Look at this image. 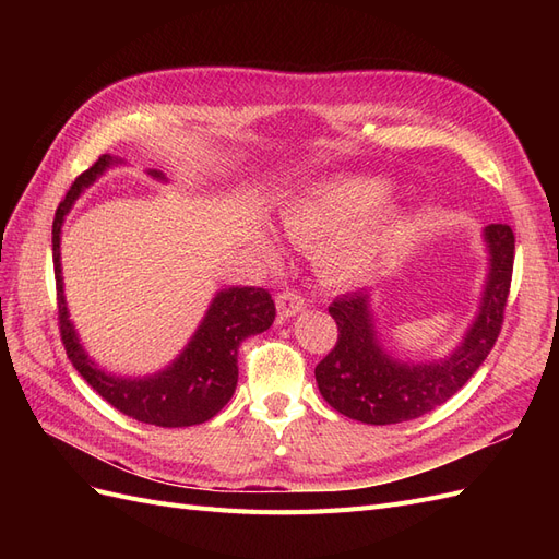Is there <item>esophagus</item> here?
I'll list each match as a JSON object with an SVG mask.
<instances>
[{
    "mask_svg": "<svg viewBox=\"0 0 559 559\" xmlns=\"http://www.w3.org/2000/svg\"><path fill=\"white\" fill-rule=\"evenodd\" d=\"M275 302H277V314H280L282 319L296 317L298 312H302V310H306V306H308L306 298L298 296L296 292H282Z\"/></svg>",
    "mask_w": 559,
    "mask_h": 559,
    "instance_id": "34e87169",
    "label": "esophagus"
}]
</instances>
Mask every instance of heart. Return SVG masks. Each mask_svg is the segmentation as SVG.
I'll return each instance as SVG.
<instances>
[{"mask_svg": "<svg viewBox=\"0 0 559 559\" xmlns=\"http://www.w3.org/2000/svg\"><path fill=\"white\" fill-rule=\"evenodd\" d=\"M389 183L373 177H335L308 186L280 210L284 238L314 249L321 275L337 284H359L376 273L386 249L405 226L399 200L384 198ZM267 257H277V242L257 235Z\"/></svg>", "mask_w": 559, "mask_h": 559, "instance_id": "heart-1", "label": "heart"}]
</instances>
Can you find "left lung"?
<instances>
[{"label": "left lung", "instance_id": "obj_1", "mask_svg": "<svg viewBox=\"0 0 559 559\" xmlns=\"http://www.w3.org/2000/svg\"><path fill=\"white\" fill-rule=\"evenodd\" d=\"M487 275L460 345L429 361L399 359L382 343L376 326L373 289L345 294L329 308L337 324V343L314 368L317 386L337 413L364 425H399L438 408L476 373L501 331L511 289L515 238L511 226L483 228Z\"/></svg>", "mask_w": 559, "mask_h": 559}]
</instances>
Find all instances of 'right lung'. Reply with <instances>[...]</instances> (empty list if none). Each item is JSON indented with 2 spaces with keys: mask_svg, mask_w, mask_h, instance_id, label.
I'll use <instances>...</instances> for the list:
<instances>
[{
  "mask_svg": "<svg viewBox=\"0 0 559 559\" xmlns=\"http://www.w3.org/2000/svg\"><path fill=\"white\" fill-rule=\"evenodd\" d=\"M114 165H123V160L109 154L99 156L91 170L76 177L53 218L58 319L67 357H70L81 378L123 415L144 421V425L167 429L202 425V421L212 419L222 411L235 394L240 345L247 337L273 326L275 302L265 289H253V286L218 289L205 317H202L195 333L191 335V341L165 368L144 378H128L109 373V370L99 366L83 347L74 321L70 319L60 263V235L64 216L72 212L81 193ZM148 175L158 181H167L160 170H148Z\"/></svg>",
  "mask_w": 559,
  "mask_h": 559,
  "instance_id": "add662e5",
  "label": "right lung"
}]
</instances>
